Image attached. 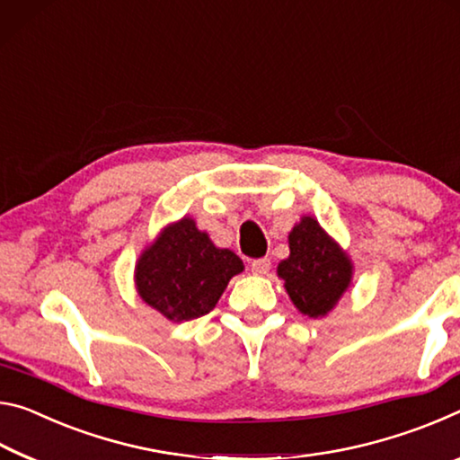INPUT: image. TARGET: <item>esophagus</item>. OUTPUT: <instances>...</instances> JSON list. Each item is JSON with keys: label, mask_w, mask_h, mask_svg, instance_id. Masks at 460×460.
Here are the masks:
<instances>
[{"label": "esophagus", "mask_w": 460, "mask_h": 460, "mask_svg": "<svg viewBox=\"0 0 460 460\" xmlns=\"http://www.w3.org/2000/svg\"><path fill=\"white\" fill-rule=\"evenodd\" d=\"M270 269V261L269 259H254L251 262V270L254 275H267Z\"/></svg>", "instance_id": "34e87169"}]
</instances>
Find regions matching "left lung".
Returning a JSON list of instances; mask_svg holds the SVG:
<instances>
[{
  "label": "left lung",
  "mask_w": 460,
  "mask_h": 460,
  "mask_svg": "<svg viewBox=\"0 0 460 460\" xmlns=\"http://www.w3.org/2000/svg\"><path fill=\"white\" fill-rule=\"evenodd\" d=\"M277 275L301 314L322 318L349 289L352 262L318 220L304 216L289 232V257L279 262Z\"/></svg>",
  "instance_id": "obj_1"
}]
</instances>
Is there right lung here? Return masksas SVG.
<instances>
[{
	"instance_id": "add662e5",
	"label": "right lung",
	"mask_w": 460,
	"mask_h": 460,
	"mask_svg": "<svg viewBox=\"0 0 460 460\" xmlns=\"http://www.w3.org/2000/svg\"><path fill=\"white\" fill-rule=\"evenodd\" d=\"M243 269L234 252L214 246L191 217H183L140 254L134 281L142 301L164 318L190 322L212 312L228 281Z\"/></svg>"
}]
</instances>
